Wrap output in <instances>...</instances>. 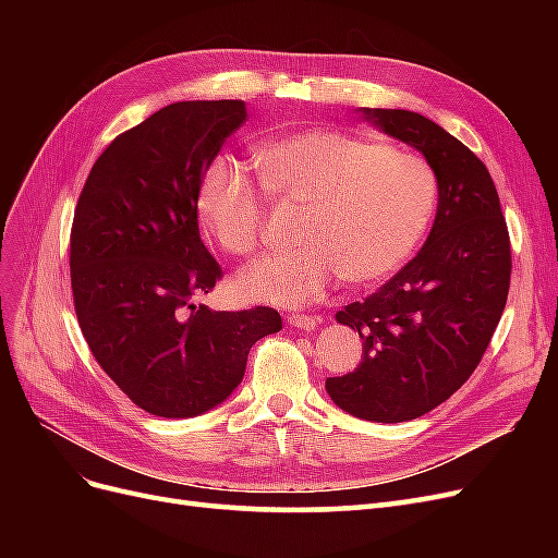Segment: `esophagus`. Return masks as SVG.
Returning <instances> with one entry per match:
<instances>
[{
	"label": "esophagus",
	"mask_w": 558,
	"mask_h": 558,
	"mask_svg": "<svg viewBox=\"0 0 558 558\" xmlns=\"http://www.w3.org/2000/svg\"><path fill=\"white\" fill-rule=\"evenodd\" d=\"M286 318H289V324H291L293 328H300V330H314V328H316V318L310 316V314H298V312H293V314H289Z\"/></svg>",
	"instance_id": "obj_1"
}]
</instances>
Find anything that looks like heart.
Masks as SVG:
<instances>
[{"label": "heart", "mask_w": 558, "mask_h": 558, "mask_svg": "<svg viewBox=\"0 0 558 558\" xmlns=\"http://www.w3.org/2000/svg\"><path fill=\"white\" fill-rule=\"evenodd\" d=\"M263 191L307 207L298 240L305 244L246 267L238 291L248 300L298 307L337 279L373 283L408 260L437 205V177L416 154L359 134L310 128L256 148ZM242 165L214 160L199 177L195 209L202 228L230 256L260 244L265 197Z\"/></svg>", "instance_id": "b5f03b06"}]
</instances>
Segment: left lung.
Masks as SVG:
<instances>
[{
	"label": "left lung",
	"mask_w": 558,
	"mask_h": 558,
	"mask_svg": "<svg viewBox=\"0 0 558 558\" xmlns=\"http://www.w3.org/2000/svg\"><path fill=\"white\" fill-rule=\"evenodd\" d=\"M363 111L426 156L440 202L424 248L377 293L337 312L359 330L363 356L353 373L328 377L326 391L353 416L400 424L475 373L508 302L510 232L492 174L465 144L414 111Z\"/></svg>",
	"instance_id": "8db88e82"
}]
</instances>
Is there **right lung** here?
<instances>
[{
    "label": "right lung",
    "mask_w": 558,
    "mask_h": 558,
    "mask_svg": "<svg viewBox=\"0 0 558 558\" xmlns=\"http://www.w3.org/2000/svg\"><path fill=\"white\" fill-rule=\"evenodd\" d=\"M242 99L177 102L102 150L70 238L74 312L99 367L148 414L197 416L244 377L248 349L281 330L272 307L211 312L193 298L223 269L199 240L195 191Z\"/></svg>",
    "instance_id": "right-lung-1"
}]
</instances>
